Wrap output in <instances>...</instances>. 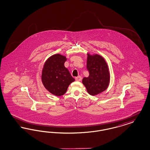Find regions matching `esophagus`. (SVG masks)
Instances as JSON below:
<instances>
[{"mask_svg":"<svg viewBox=\"0 0 150 150\" xmlns=\"http://www.w3.org/2000/svg\"><path fill=\"white\" fill-rule=\"evenodd\" d=\"M75 80H76V81H81V76H79L78 77H76V78H75Z\"/></svg>","mask_w":150,"mask_h":150,"instance_id":"esophagus-1","label":"esophagus"}]
</instances>
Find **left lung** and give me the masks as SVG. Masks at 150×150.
<instances>
[{
  "label": "left lung",
  "mask_w": 150,
  "mask_h": 150,
  "mask_svg": "<svg viewBox=\"0 0 150 150\" xmlns=\"http://www.w3.org/2000/svg\"><path fill=\"white\" fill-rule=\"evenodd\" d=\"M87 55L86 68L89 75L83 79L82 83L88 93L91 96H96L107 89L110 81V73L103 57L89 53H87Z\"/></svg>",
  "instance_id": "1"
}]
</instances>
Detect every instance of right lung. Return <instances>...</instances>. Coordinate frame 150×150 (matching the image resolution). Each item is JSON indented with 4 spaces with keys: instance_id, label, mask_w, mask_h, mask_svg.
<instances>
[{
    "instance_id": "1",
    "label": "right lung",
    "mask_w": 150,
    "mask_h": 150,
    "mask_svg": "<svg viewBox=\"0 0 150 150\" xmlns=\"http://www.w3.org/2000/svg\"><path fill=\"white\" fill-rule=\"evenodd\" d=\"M67 58L57 53L45 62L42 71V81L45 88L51 94L61 96L66 92L69 85L75 81L64 62Z\"/></svg>"
}]
</instances>
